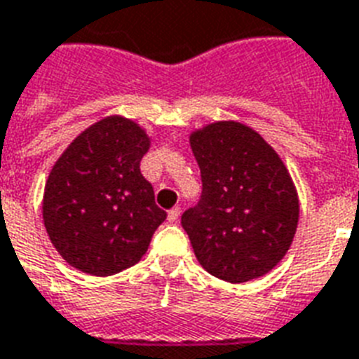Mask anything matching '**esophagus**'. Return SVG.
Segmentation results:
<instances>
[{"label":"esophagus","mask_w":359,"mask_h":359,"mask_svg":"<svg viewBox=\"0 0 359 359\" xmlns=\"http://www.w3.org/2000/svg\"><path fill=\"white\" fill-rule=\"evenodd\" d=\"M179 216H180V207H173V209L168 212V220L169 222H177V220H179Z\"/></svg>","instance_id":"esophagus-1"}]
</instances>
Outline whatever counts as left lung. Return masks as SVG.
Instances as JSON below:
<instances>
[{"instance_id": "8db88e82", "label": "left lung", "mask_w": 359, "mask_h": 359, "mask_svg": "<svg viewBox=\"0 0 359 359\" xmlns=\"http://www.w3.org/2000/svg\"><path fill=\"white\" fill-rule=\"evenodd\" d=\"M201 199L180 218L205 271L228 283L264 277L288 252L299 199L288 169L252 128L215 122L190 135Z\"/></svg>"}]
</instances>
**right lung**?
<instances>
[{"instance_id": "1", "label": "right lung", "mask_w": 359, "mask_h": 359, "mask_svg": "<svg viewBox=\"0 0 359 359\" xmlns=\"http://www.w3.org/2000/svg\"><path fill=\"white\" fill-rule=\"evenodd\" d=\"M149 147L141 126L107 116L54 163L43 220L60 256L82 273L109 277L135 265L168 218L139 168Z\"/></svg>"}]
</instances>
